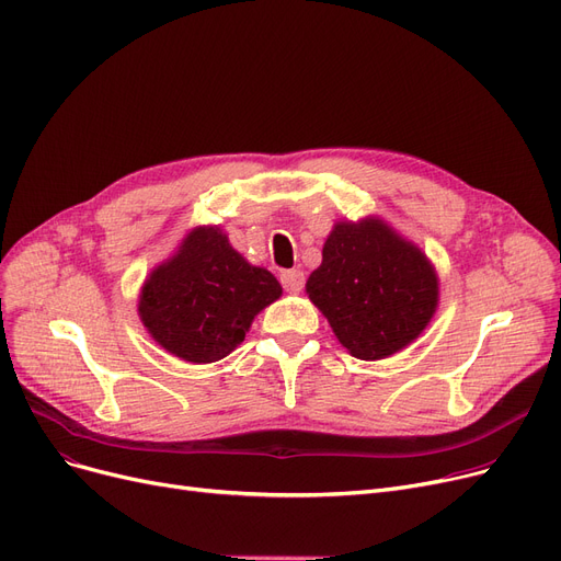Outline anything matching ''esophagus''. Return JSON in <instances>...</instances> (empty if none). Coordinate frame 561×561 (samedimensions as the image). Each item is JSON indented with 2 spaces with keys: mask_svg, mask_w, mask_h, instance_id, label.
Wrapping results in <instances>:
<instances>
[{
  "mask_svg": "<svg viewBox=\"0 0 561 561\" xmlns=\"http://www.w3.org/2000/svg\"><path fill=\"white\" fill-rule=\"evenodd\" d=\"M282 284L286 290H290V294H300L305 286V273L302 271H284Z\"/></svg>",
  "mask_w": 561,
  "mask_h": 561,
  "instance_id": "obj_1",
  "label": "esophagus"
}]
</instances>
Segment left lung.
I'll list each match as a JSON object with an SVG mask.
<instances>
[{
    "label": "left lung",
    "mask_w": 561,
    "mask_h": 561,
    "mask_svg": "<svg viewBox=\"0 0 561 561\" xmlns=\"http://www.w3.org/2000/svg\"><path fill=\"white\" fill-rule=\"evenodd\" d=\"M305 290L339 344L367 362L410 346L440 302L431 259L376 215L334 222Z\"/></svg>",
    "instance_id": "1"
}]
</instances>
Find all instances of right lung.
<instances>
[{"label": "right lung", "instance_id": "1", "mask_svg": "<svg viewBox=\"0 0 561 561\" xmlns=\"http://www.w3.org/2000/svg\"><path fill=\"white\" fill-rule=\"evenodd\" d=\"M282 298L271 271L252 265L217 227L190 229L144 279L137 313L169 355L210 364L236 351L254 316Z\"/></svg>", "mask_w": 561, "mask_h": 561}]
</instances>
